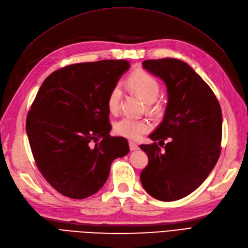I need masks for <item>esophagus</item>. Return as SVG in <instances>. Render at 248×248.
<instances>
[{"label": "esophagus", "mask_w": 248, "mask_h": 248, "mask_svg": "<svg viewBox=\"0 0 248 248\" xmlns=\"http://www.w3.org/2000/svg\"><path fill=\"white\" fill-rule=\"evenodd\" d=\"M129 148H130L131 151H134V150H138L139 149V145L137 144V142L130 140L129 141Z\"/></svg>", "instance_id": "34e87169"}]
</instances>
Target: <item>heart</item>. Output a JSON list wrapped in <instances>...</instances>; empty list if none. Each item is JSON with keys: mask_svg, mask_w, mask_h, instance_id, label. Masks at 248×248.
I'll use <instances>...</instances> for the list:
<instances>
[{"mask_svg": "<svg viewBox=\"0 0 248 248\" xmlns=\"http://www.w3.org/2000/svg\"><path fill=\"white\" fill-rule=\"evenodd\" d=\"M126 85L133 93L140 96L147 102L149 110L152 112H159L162 109L161 104L155 101L160 93V84L158 79L153 77L151 73L142 69L134 70L127 78ZM122 96L123 92L120 84L115 85L110 89L108 95L107 104L111 114H117L121 108ZM151 128L152 125L149 120L132 117H123L114 125V130L118 136L130 140H139L145 133L151 130Z\"/></svg>", "mask_w": 248, "mask_h": 248, "instance_id": "heart-1", "label": "heart"}]
</instances>
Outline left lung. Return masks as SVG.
Returning <instances> with one entry per match:
<instances>
[{"instance_id": "1", "label": "left lung", "mask_w": 248, "mask_h": 248, "mask_svg": "<svg viewBox=\"0 0 248 248\" xmlns=\"http://www.w3.org/2000/svg\"><path fill=\"white\" fill-rule=\"evenodd\" d=\"M142 66L166 82L169 102L163 121L150 134L154 142L140 145L149 158L140 182L151 197L177 201L196 190L219 158L221 108L211 88L181 60H147Z\"/></svg>"}]
</instances>
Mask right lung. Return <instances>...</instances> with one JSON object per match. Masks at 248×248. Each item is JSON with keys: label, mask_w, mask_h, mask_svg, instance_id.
<instances>
[{"label": "right lung", "mask_w": 248, "mask_h": 248, "mask_svg": "<svg viewBox=\"0 0 248 248\" xmlns=\"http://www.w3.org/2000/svg\"><path fill=\"white\" fill-rule=\"evenodd\" d=\"M129 68L126 60L62 67L44 79L30 108L26 130L37 168L63 196L81 200L106 183L110 164L129 152L111 137L107 99Z\"/></svg>", "instance_id": "obj_1"}]
</instances>
